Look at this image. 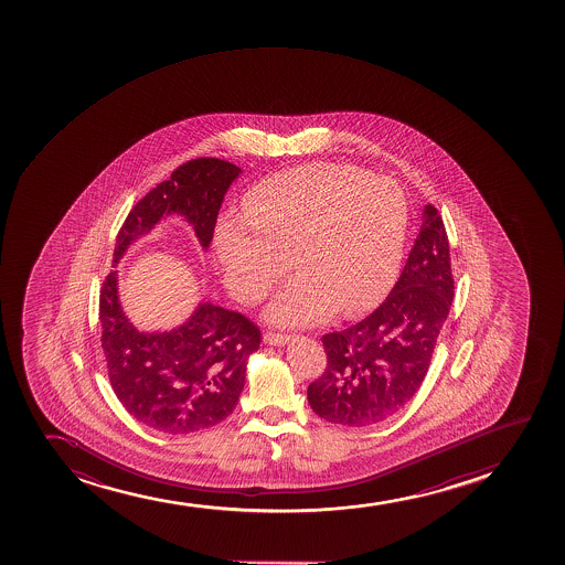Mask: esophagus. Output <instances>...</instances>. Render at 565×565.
<instances>
[{"instance_id": "1", "label": "esophagus", "mask_w": 565, "mask_h": 565, "mask_svg": "<svg viewBox=\"0 0 565 565\" xmlns=\"http://www.w3.org/2000/svg\"><path fill=\"white\" fill-rule=\"evenodd\" d=\"M263 340H265V343H268V345H286V343L291 340V337L279 334V332H267Z\"/></svg>"}]
</instances>
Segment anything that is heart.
<instances>
[{
    "instance_id": "obj_1",
    "label": "heart",
    "mask_w": 565,
    "mask_h": 565,
    "mask_svg": "<svg viewBox=\"0 0 565 565\" xmlns=\"http://www.w3.org/2000/svg\"><path fill=\"white\" fill-rule=\"evenodd\" d=\"M409 210L398 185L355 167L313 163L247 191L214 233L228 292L257 305L292 268L305 273L268 306V323L313 324L340 311L356 318L380 302L398 273Z\"/></svg>"
}]
</instances>
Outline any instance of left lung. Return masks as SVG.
<instances>
[{"label": "left lung", "mask_w": 565, "mask_h": 565, "mask_svg": "<svg viewBox=\"0 0 565 565\" xmlns=\"http://www.w3.org/2000/svg\"><path fill=\"white\" fill-rule=\"evenodd\" d=\"M455 297L449 238L438 210L426 204L406 267L385 302L361 323L321 338L327 369L308 387L319 417L372 426L415 396L430 366Z\"/></svg>", "instance_id": "obj_1"}]
</instances>
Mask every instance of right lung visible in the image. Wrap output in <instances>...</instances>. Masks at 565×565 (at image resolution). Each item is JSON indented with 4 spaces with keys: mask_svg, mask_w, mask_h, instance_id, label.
I'll use <instances>...</instances> for the list:
<instances>
[{
    "mask_svg": "<svg viewBox=\"0 0 565 565\" xmlns=\"http://www.w3.org/2000/svg\"><path fill=\"white\" fill-rule=\"evenodd\" d=\"M241 172L217 158L178 167L129 212L116 236L115 267L127 247L172 214L184 217L206 252L225 193ZM99 321L108 380L121 406L142 425L172 436L203 430L233 413L247 359L260 343L249 319L212 302H201L177 329H137L121 308L116 270L103 281Z\"/></svg>",
    "mask_w": 565,
    "mask_h": 565,
    "instance_id": "1",
    "label": "right lung"
}]
</instances>
